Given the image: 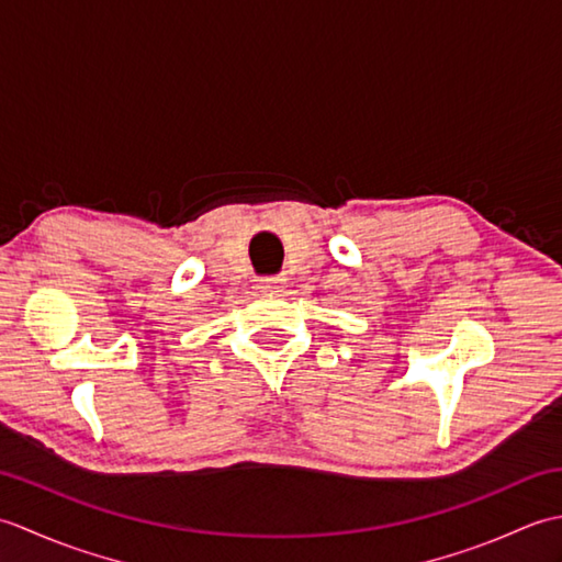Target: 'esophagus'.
<instances>
[{
    "label": "esophagus",
    "instance_id": "1",
    "mask_svg": "<svg viewBox=\"0 0 562 562\" xmlns=\"http://www.w3.org/2000/svg\"><path fill=\"white\" fill-rule=\"evenodd\" d=\"M284 288V280L282 278H262L258 280V290L266 292V294H274Z\"/></svg>",
    "mask_w": 562,
    "mask_h": 562
}]
</instances>
